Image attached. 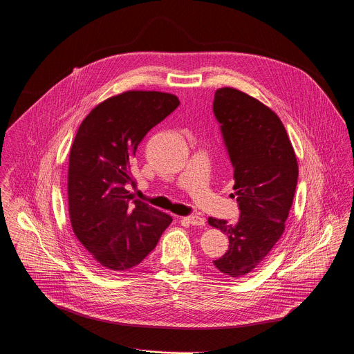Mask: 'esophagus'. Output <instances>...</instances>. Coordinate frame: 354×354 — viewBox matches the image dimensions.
<instances>
[{
    "label": "esophagus",
    "mask_w": 354,
    "mask_h": 354,
    "mask_svg": "<svg viewBox=\"0 0 354 354\" xmlns=\"http://www.w3.org/2000/svg\"><path fill=\"white\" fill-rule=\"evenodd\" d=\"M185 219L187 221V223H190V225H193V226H203V225L205 223L204 218H201V216H198V215H190V216H186Z\"/></svg>",
    "instance_id": "esophagus-1"
}]
</instances>
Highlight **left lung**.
<instances>
[{
	"label": "left lung",
	"mask_w": 354,
	"mask_h": 354,
	"mask_svg": "<svg viewBox=\"0 0 354 354\" xmlns=\"http://www.w3.org/2000/svg\"><path fill=\"white\" fill-rule=\"evenodd\" d=\"M214 115L233 167L236 223L209 216L208 225L229 238V250L214 261L223 275L241 278L257 268L281 239L299 176L293 146L278 115L233 87L215 91Z\"/></svg>",
	"instance_id": "obj_1"
}]
</instances>
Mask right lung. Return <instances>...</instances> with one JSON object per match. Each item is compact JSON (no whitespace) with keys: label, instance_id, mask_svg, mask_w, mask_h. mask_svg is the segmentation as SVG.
Returning a JSON list of instances; mask_svg holds the SVG:
<instances>
[{"label":"right lung","instance_id":"right-lung-1","mask_svg":"<svg viewBox=\"0 0 354 354\" xmlns=\"http://www.w3.org/2000/svg\"><path fill=\"white\" fill-rule=\"evenodd\" d=\"M179 98L162 91L129 90L94 106L80 124L69 154L68 205L75 236L108 271H128L157 246L172 218L133 200L132 160Z\"/></svg>","mask_w":354,"mask_h":354}]
</instances>
